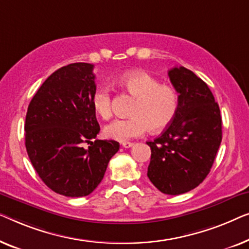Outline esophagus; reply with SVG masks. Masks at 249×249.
<instances>
[{"label":"esophagus","mask_w":249,"mask_h":249,"mask_svg":"<svg viewBox=\"0 0 249 249\" xmlns=\"http://www.w3.org/2000/svg\"><path fill=\"white\" fill-rule=\"evenodd\" d=\"M133 144H134L133 142H123V143H122V146L127 149V148H131V146H133Z\"/></svg>","instance_id":"esophagus-1"}]
</instances>
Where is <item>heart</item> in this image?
<instances>
[{"mask_svg": "<svg viewBox=\"0 0 249 249\" xmlns=\"http://www.w3.org/2000/svg\"><path fill=\"white\" fill-rule=\"evenodd\" d=\"M120 85L136 98L132 117L111 122L105 127L109 139L125 142L145 134L150 128L159 132L166 128L176 116L178 96L169 86L144 71H132L120 79ZM92 107L97 115L108 120L113 114L111 94L107 88H98L92 94Z\"/></svg>", "mask_w": 249, "mask_h": 249, "instance_id": "1", "label": "heart"}]
</instances>
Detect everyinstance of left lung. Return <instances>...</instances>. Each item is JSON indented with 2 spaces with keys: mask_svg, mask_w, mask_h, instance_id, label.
Instances as JSON below:
<instances>
[{
  "mask_svg": "<svg viewBox=\"0 0 249 249\" xmlns=\"http://www.w3.org/2000/svg\"><path fill=\"white\" fill-rule=\"evenodd\" d=\"M178 92V110L151 149L148 177L163 194L194 190L208 176L222 140L218 103L206 83L184 66L168 72Z\"/></svg>",
  "mask_w": 249,
  "mask_h": 249,
  "instance_id": "1",
  "label": "left lung"
}]
</instances>
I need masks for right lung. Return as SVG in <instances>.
Instances as JSON below:
<instances>
[{
    "mask_svg": "<svg viewBox=\"0 0 249 249\" xmlns=\"http://www.w3.org/2000/svg\"><path fill=\"white\" fill-rule=\"evenodd\" d=\"M92 71L89 63L58 69L38 89L26 115V149L35 170L52 191L69 197L92 193L120 150L114 140L92 142L100 131L91 103Z\"/></svg>",
    "mask_w": 249,
    "mask_h": 249,
    "instance_id": "right-lung-1",
    "label": "right lung"
}]
</instances>
